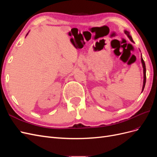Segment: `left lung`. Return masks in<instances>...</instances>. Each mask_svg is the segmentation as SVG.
Returning <instances> with one entry per match:
<instances>
[{
    "label": "left lung",
    "instance_id": "obj_1",
    "mask_svg": "<svg viewBox=\"0 0 157 157\" xmlns=\"http://www.w3.org/2000/svg\"><path fill=\"white\" fill-rule=\"evenodd\" d=\"M125 34L127 35V36H128V38H129L130 40L133 42V39L132 36L130 35V33L127 31H124ZM141 63H142V65H143V67H144V86H143V89H142V92H143V90L145 88V82H146V68H145V63L144 62V60L143 59V58H142V56H141Z\"/></svg>",
    "mask_w": 157,
    "mask_h": 157
}]
</instances>
